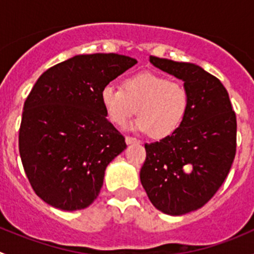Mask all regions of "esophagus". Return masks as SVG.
Returning a JSON list of instances; mask_svg holds the SVG:
<instances>
[{
  "instance_id": "34e87169",
  "label": "esophagus",
  "mask_w": 254,
  "mask_h": 254,
  "mask_svg": "<svg viewBox=\"0 0 254 254\" xmlns=\"http://www.w3.org/2000/svg\"><path fill=\"white\" fill-rule=\"evenodd\" d=\"M125 142H127V145H130V143H139V142H140V140H137L136 137L127 136V137H125Z\"/></svg>"
}]
</instances>
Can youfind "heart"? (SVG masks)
Returning a JSON list of instances; mask_svg holds the SVG:
<instances>
[{"instance_id":"heart-1","label":"heart","mask_w":254,"mask_h":254,"mask_svg":"<svg viewBox=\"0 0 254 254\" xmlns=\"http://www.w3.org/2000/svg\"><path fill=\"white\" fill-rule=\"evenodd\" d=\"M101 102L114 124L124 125L137 111L139 118L132 127L155 139H163L183 124L190 96L181 82L142 71L127 76L123 88L106 84L101 91Z\"/></svg>"}]
</instances>
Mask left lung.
<instances>
[{
	"label": "left lung",
	"instance_id": "8db88e82",
	"mask_svg": "<svg viewBox=\"0 0 254 254\" xmlns=\"http://www.w3.org/2000/svg\"><path fill=\"white\" fill-rule=\"evenodd\" d=\"M150 63L184 81L190 104L176 132L145 145L140 181L156 209L183 215L205 205L229 175L236 155V114L224 84L200 66L156 56ZM188 165L190 173L185 172Z\"/></svg>",
	"mask_w": 254,
	"mask_h": 254
}]
</instances>
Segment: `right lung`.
Wrapping results in <instances>:
<instances>
[{
  "instance_id": "obj_1",
  "label": "right lung",
  "mask_w": 254,
  "mask_h": 254,
  "mask_svg": "<svg viewBox=\"0 0 254 254\" xmlns=\"http://www.w3.org/2000/svg\"><path fill=\"white\" fill-rule=\"evenodd\" d=\"M137 61L119 54L76 55L45 71L27 97L19 155L33 190L49 205L89 206L112 160L127 148L101 102L106 84Z\"/></svg>"
}]
</instances>
